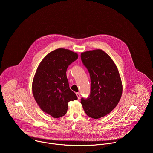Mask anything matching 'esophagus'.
Returning a JSON list of instances; mask_svg holds the SVG:
<instances>
[{
  "label": "esophagus",
  "mask_w": 153,
  "mask_h": 153,
  "mask_svg": "<svg viewBox=\"0 0 153 153\" xmlns=\"http://www.w3.org/2000/svg\"><path fill=\"white\" fill-rule=\"evenodd\" d=\"M76 95H77V98L79 99L80 98V93H76Z\"/></svg>",
  "instance_id": "obj_1"
}]
</instances>
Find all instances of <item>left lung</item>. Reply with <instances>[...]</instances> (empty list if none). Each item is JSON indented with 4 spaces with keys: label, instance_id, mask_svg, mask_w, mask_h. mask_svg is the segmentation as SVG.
Returning a JSON list of instances; mask_svg holds the SVG:
<instances>
[{
    "label": "left lung",
    "instance_id": "1",
    "mask_svg": "<svg viewBox=\"0 0 153 153\" xmlns=\"http://www.w3.org/2000/svg\"><path fill=\"white\" fill-rule=\"evenodd\" d=\"M80 57L91 79L90 94L80 103L87 116L99 119L118 104L122 94L121 79L113 60L102 50L82 53Z\"/></svg>",
    "mask_w": 153,
    "mask_h": 153
}]
</instances>
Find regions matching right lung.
Segmentation results:
<instances>
[{"instance_id": "1", "label": "right lung", "mask_w": 153, "mask_h": 153, "mask_svg": "<svg viewBox=\"0 0 153 153\" xmlns=\"http://www.w3.org/2000/svg\"><path fill=\"white\" fill-rule=\"evenodd\" d=\"M77 58V53L59 48L47 54L37 69L33 81V94L41 110L53 117L64 116L68 102L77 99L70 88L66 74L69 65Z\"/></svg>"}]
</instances>
